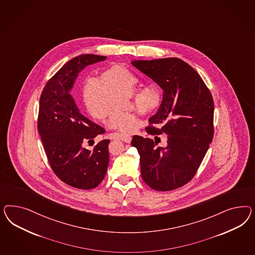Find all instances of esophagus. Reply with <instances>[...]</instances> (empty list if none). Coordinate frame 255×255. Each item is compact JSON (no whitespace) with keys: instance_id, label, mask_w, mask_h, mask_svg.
<instances>
[{"instance_id":"esophagus-1","label":"esophagus","mask_w":255,"mask_h":255,"mask_svg":"<svg viewBox=\"0 0 255 255\" xmlns=\"http://www.w3.org/2000/svg\"><path fill=\"white\" fill-rule=\"evenodd\" d=\"M122 140L125 142V143H131V136H129V135H127V136H124V137H122Z\"/></svg>"}]
</instances>
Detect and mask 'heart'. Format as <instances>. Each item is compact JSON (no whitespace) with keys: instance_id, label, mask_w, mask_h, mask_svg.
I'll list each match as a JSON object with an SVG mask.
<instances>
[{"instance_id":"obj_1","label":"heart","mask_w":255,"mask_h":255,"mask_svg":"<svg viewBox=\"0 0 255 255\" xmlns=\"http://www.w3.org/2000/svg\"><path fill=\"white\" fill-rule=\"evenodd\" d=\"M138 84V77L130 70L115 64L102 70L99 76H86L80 84V96L91 116L99 120L107 116L109 127L122 134H130L138 131L142 122L135 115L122 111L124 107L123 96L131 98ZM160 101L161 93L152 85L133 96L134 107L141 115L153 111Z\"/></svg>"}]
</instances>
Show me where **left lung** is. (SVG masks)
Segmentation results:
<instances>
[{"label":"left lung","mask_w":255,"mask_h":255,"mask_svg":"<svg viewBox=\"0 0 255 255\" xmlns=\"http://www.w3.org/2000/svg\"><path fill=\"white\" fill-rule=\"evenodd\" d=\"M106 59L93 54L73 58L46 82L39 102L37 129L50 167L64 183L82 190L96 188L105 178L109 140H102L93 150L82 147L85 139L106 130L79 112L70 91L81 70Z\"/></svg>","instance_id":"1"}]
</instances>
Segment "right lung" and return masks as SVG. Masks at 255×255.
<instances>
[{
  "instance_id": "1",
  "label": "right lung",
  "mask_w": 255,
  "mask_h": 255,
  "mask_svg": "<svg viewBox=\"0 0 255 255\" xmlns=\"http://www.w3.org/2000/svg\"><path fill=\"white\" fill-rule=\"evenodd\" d=\"M162 88V101L149 118L147 133L166 134V147L133 135L142 178L151 189L167 192L187 184L196 174L214 134V102L198 73L178 58L132 61Z\"/></svg>"
}]
</instances>
